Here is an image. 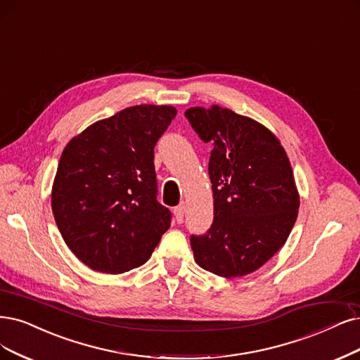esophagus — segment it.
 <instances>
[{"label": "esophagus", "mask_w": 360, "mask_h": 360, "mask_svg": "<svg viewBox=\"0 0 360 360\" xmlns=\"http://www.w3.org/2000/svg\"><path fill=\"white\" fill-rule=\"evenodd\" d=\"M173 214H175L176 222H178V224H181V222H182V219H184V214H185V206H184V205L176 206L175 209H173Z\"/></svg>", "instance_id": "34e87169"}]
</instances>
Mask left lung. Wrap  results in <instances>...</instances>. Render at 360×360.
<instances>
[{
	"instance_id": "8db88e82",
	"label": "left lung",
	"mask_w": 360,
	"mask_h": 360,
	"mask_svg": "<svg viewBox=\"0 0 360 360\" xmlns=\"http://www.w3.org/2000/svg\"><path fill=\"white\" fill-rule=\"evenodd\" d=\"M185 117L212 143L214 224L205 236H191L194 259L221 277L254 273L286 243L298 217L286 151L271 130L219 105L193 106Z\"/></svg>"
}]
</instances>
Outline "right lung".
Listing matches in <instances>:
<instances>
[{"mask_svg": "<svg viewBox=\"0 0 360 360\" xmlns=\"http://www.w3.org/2000/svg\"><path fill=\"white\" fill-rule=\"evenodd\" d=\"M176 108L135 105L93 123L60 155L51 209L72 254L91 270L122 274L148 261L170 227L157 202L154 146Z\"/></svg>", "mask_w": 360, "mask_h": 360, "instance_id": "1", "label": "right lung"}]
</instances>
